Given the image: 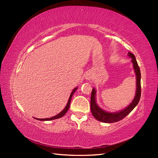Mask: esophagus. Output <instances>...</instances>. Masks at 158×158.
<instances>
[{
  "instance_id": "obj_1",
  "label": "esophagus",
  "mask_w": 158,
  "mask_h": 158,
  "mask_svg": "<svg viewBox=\"0 0 158 158\" xmlns=\"http://www.w3.org/2000/svg\"><path fill=\"white\" fill-rule=\"evenodd\" d=\"M85 79H87V80H92V76L90 74H85Z\"/></svg>"
}]
</instances>
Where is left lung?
<instances>
[{"mask_svg": "<svg viewBox=\"0 0 158 158\" xmlns=\"http://www.w3.org/2000/svg\"><path fill=\"white\" fill-rule=\"evenodd\" d=\"M128 56L132 59V62L133 63V67L135 69L136 77V95L134 98L132 103L129 105L128 107L123 110H121L118 112L115 113H109L100 108L95 102V89L93 88L92 91V95H91V101H90V109L91 111L93 114V116L97 119L98 121L106 123H115L122 120L126 116L130 113L134 109L140 101V95H141V84H140V78L141 74L140 70L137 61L136 60V57L132 52H128Z\"/></svg>", "mask_w": 158, "mask_h": 158, "instance_id": "left-lung-1", "label": "left lung"}]
</instances>
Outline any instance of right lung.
<instances>
[{
  "instance_id": "obj_1",
  "label": "right lung",
  "mask_w": 158,
  "mask_h": 158,
  "mask_svg": "<svg viewBox=\"0 0 158 158\" xmlns=\"http://www.w3.org/2000/svg\"><path fill=\"white\" fill-rule=\"evenodd\" d=\"M77 89V88H75L73 90V92H72L70 97H69V101L67 102V104H66V107H64V109L60 113H59V114H57L56 115L52 117H51V118H35V119H37V120L39 121H51V120H54V119H56V118H59L62 117H63L64 114L66 113V112L68 111V110L70 107V101H71V99H72V97H73V95L74 94V93L76 92V90Z\"/></svg>"
}]
</instances>
